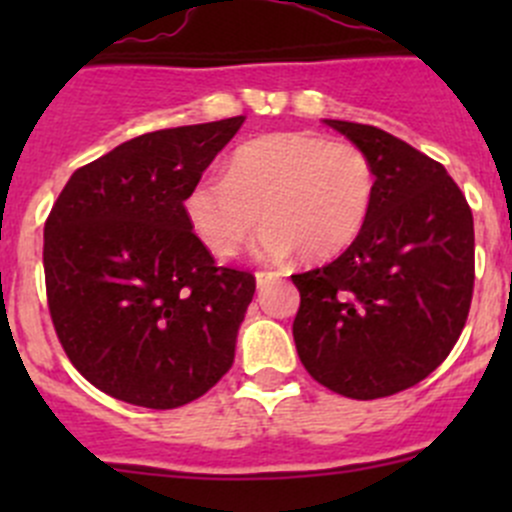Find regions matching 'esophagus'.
<instances>
[{"mask_svg":"<svg viewBox=\"0 0 512 512\" xmlns=\"http://www.w3.org/2000/svg\"><path fill=\"white\" fill-rule=\"evenodd\" d=\"M272 277H275V275H272V272H257V275H255V280H257V287H265L267 282L272 280Z\"/></svg>","mask_w":512,"mask_h":512,"instance_id":"34e87169","label":"esophagus"}]
</instances>
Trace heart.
Here are the masks:
<instances>
[{
    "label": "heart",
    "mask_w": 512,
    "mask_h": 512,
    "mask_svg": "<svg viewBox=\"0 0 512 512\" xmlns=\"http://www.w3.org/2000/svg\"><path fill=\"white\" fill-rule=\"evenodd\" d=\"M374 200V168L359 146L312 133H270L232 151L223 178H200L183 198L195 235L213 252L240 245L257 218L260 260H332L356 240Z\"/></svg>",
    "instance_id": "1"
}]
</instances>
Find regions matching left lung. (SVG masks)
<instances>
[{"mask_svg":"<svg viewBox=\"0 0 512 512\" xmlns=\"http://www.w3.org/2000/svg\"><path fill=\"white\" fill-rule=\"evenodd\" d=\"M374 168L356 240L329 265L292 275V334L304 369L369 401L426 379L458 342L473 297V215L441 163L364 123L332 121Z\"/></svg>","mask_w":512,"mask_h":512,"instance_id":"left-lung-1","label":"left lung"}]
</instances>
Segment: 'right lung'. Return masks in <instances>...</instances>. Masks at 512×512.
<instances>
[{
	"mask_svg": "<svg viewBox=\"0 0 512 512\" xmlns=\"http://www.w3.org/2000/svg\"><path fill=\"white\" fill-rule=\"evenodd\" d=\"M245 116L143 133L69 178L44 225L51 322L86 381L126 404L178 409L235 361L255 294L215 267L183 198Z\"/></svg>",
	"mask_w": 512,
	"mask_h": 512,
	"instance_id": "add662e5",
	"label": "right lung"
}]
</instances>
